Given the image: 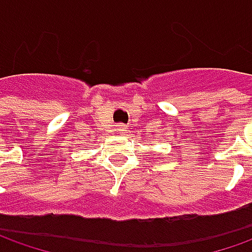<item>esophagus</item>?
I'll return each instance as SVG.
<instances>
[{
	"instance_id": "34e87169",
	"label": "esophagus",
	"mask_w": 252,
	"mask_h": 252,
	"mask_svg": "<svg viewBox=\"0 0 252 252\" xmlns=\"http://www.w3.org/2000/svg\"><path fill=\"white\" fill-rule=\"evenodd\" d=\"M117 129H119L120 132H126V131H128L126 126H117Z\"/></svg>"
}]
</instances>
